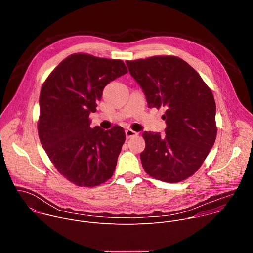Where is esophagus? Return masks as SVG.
<instances>
[{
  "label": "esophagus",
  "instance_id": "34e87169",
  "mask_svg": "<svg viewBox=\"0 0 253 253\" xmlns=\"http://www.w3.org/2000/svg\"><path fill=\"white\" fill-rule=\"evenodd\" d=\"M125 134H126V138H127V139L132 138V137H135V136L138 135L137 132H135V131H133V130H131V129H127V130L125 131Z\"/></svg>",
  "mask_w": 253,
  "mask_h": 253
}]
</instances>
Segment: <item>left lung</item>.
Masks as SVG:
<instances>
[{
    "label": "left lung",
    "instance_id": "left-lung-1",
    "mask_svg": "<svg viewBox=\"0 0 253 253\" xmlns=\"http://www.w3.org/2000/svg\"><path fill=\"white\" fill-rule=\"evenodd\" d=\"M149 108H165V134L144 132L142 166L151 177L176 183L202 165L217 134L213 94L200 75L175 56L126 61Z\"/></svg>",
    "mask_w": 253,
    "mask_h": 253
}]
</instances>
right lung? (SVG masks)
<instances>
[{"instance_id": "obj_1", "label": "right lung", "mask_w": 253, "mask_h": 253, "mask_svg": "<svg viewBox=\"0 0 253 253\" xmlns=\"http://www.w3.org/2000/svg\"><path fill=\"white\" fill-rule=\"evenodd\" d=\"M121 60L78 53L64 59L40 93L38 133L51 162L70 182L94 187L109 180L126 136L114 126L90 127L107 84L127 73Z\"/></svg>"}]
</instances>
